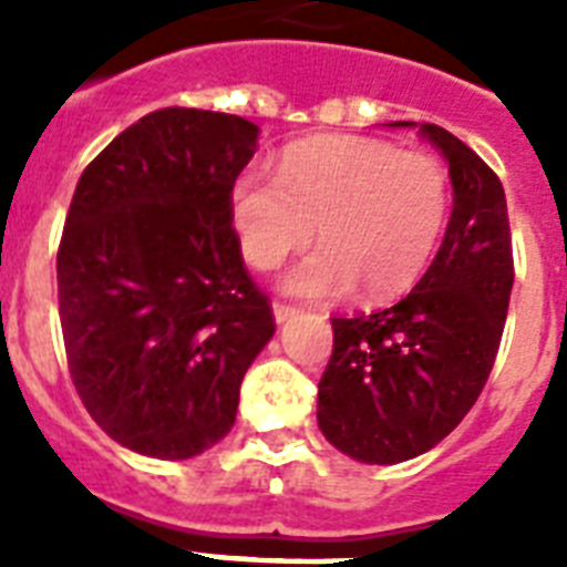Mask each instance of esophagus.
I'll return each instance as SVG.
<instances>
[{"label":"esophagus","mask_w":567,"mask_h":567,"mask_svg":"<svg viewBox=\"0 0 567 567\" xmlns=\"http://www.w3.org/2000/svg\"><path fill=\"white\" fill-rule=\"evenodd\" d=\"M274 315L276 323H285V320L297 315V306H291V302H274Z\"/></svg>","instance_id":"esophagus-1"}]
</instances>
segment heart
Listing matches in <instances>:
<instances>
[{
	"mask_svg": "<svg viewBox=\"0 0 567 567\" xmlns=\"http://www.w3.org/2000/svg\"><path fill=\"white\" fill-rule=\"evenodd\" d=\"M450 214V173L430 153L364 137L288 150L279 176L244 171L231 188L240 252L258 270L318 238L323 247L285 276L302 297H338L355 282L385 300L417 282Z\"/></svg>",
	"mask_w": 567,
	"mask_h": 567,
	"instance_id": "b5f03b06",
	"label": "heart"
}]
</instances>
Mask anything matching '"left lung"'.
<instances>
[{
	"label": "left lung",
	"mask_w": 567,
	"mask_h": 567,
	"mask_svg": "<svg viewBox=\"0 0 567 567\" xmlns=\"http://www.w3.org/2000/svg\"><path fill=\"white\" fill-rule=\"evenodd\" d=\"M450 164L453 214L439 256L403 300L332 318L318 423L332 447L371 465L421 456L471 412L501 350L515 282L506 194L456 135L421 123Z\"/></svg>",
	"instance_id": "obj_1"
}]
</instances>
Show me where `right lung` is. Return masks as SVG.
Instances as JSON below:
<instances>
[{"instance_id": "add662e5", "label": "right lung", "mask_w": 567, "mask_h": 567, "mask_svg": "<svg viewBox=\"0 0 567 567\" xmlns=\"http://www.w3.org/2000/svg\"><path fill=\"white\" fill-rule=\"evenodd\" d=\"M256 137L235 114L153 111L75 185L58 244L66 368L93 421L144 456L217 444L276 332L231 226Z\"/></svg>"}]
</instances>
